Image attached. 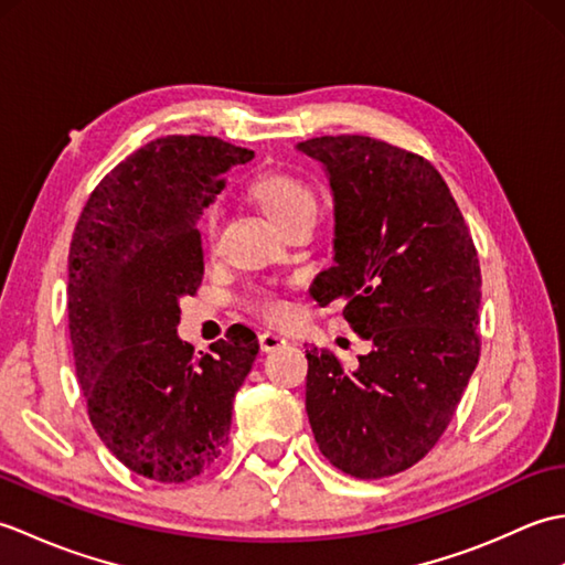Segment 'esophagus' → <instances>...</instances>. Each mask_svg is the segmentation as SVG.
Returning a JSON list of instances; mask_svg holds the SVG:
<instances>
[{"instance_id": "1", "label": "esophagus", "mask_w": 565, "mask_h": 565, "mask_svg": "<svg viewBox=\"0 0 565 565\" xmlns=\"http://www.w3.org/2000/svg\"><path fill=\"white\" fill-rule=\"evenodd\" d=\"M284 344H286V338H281V334L269 332V330L259 334V347H262V352H274V350H281Z\"/></svg>"}]
</instances>
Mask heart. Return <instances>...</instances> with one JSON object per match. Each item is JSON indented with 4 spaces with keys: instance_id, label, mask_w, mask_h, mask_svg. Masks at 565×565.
Here are the masks:
<instances>
[{
    "instance_id": "b5f03b06",
    "label": "heart",
    "mask_w": 565,
    "mask_h": 565,
    "mask_svg": "<svg viewBox=\"0 0 565 565\" xmlns=\"http://www.w3.org/2000/svg\"><path fill=\"white\" fill-rule=\"evenodd\" d=\"M252 194H255L262 211L267 213L276 225H281L284 221H289L303 211H316L313 191H310L301 179L289 174L259 177L255 186H252ZM209 231H215V213H211L209 218ZM259 308L269 318H281L286 313V308L279 301H274V298H262Z\"/></svg>"
}]
</instances>
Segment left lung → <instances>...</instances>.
Masks as SVG:
<instances>
[{"label":"left lung","instance_id":"left-lung-1","mask_svg":"<svg viewBox=\"0 0 565 565\" xmlns=\"http://www.w3.org/2000/svg\"><path fill=\"white\" fill-rule=\"evenodd\" d=\"M296 150L328 177L334 267L310 296L347 303L371 344L356 369L306 350V413L320 451L354 478L401 473L435 447L481 352V267L463 215L427 160L366 136Z\"/></svg>","mask_w":565,"mask_h":565}]
</instances>
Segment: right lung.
I'll return each mask as SVG.
<instances>
[{"instance_id":"obj_1","label":"right lung","mask_w":565,"mask_h":565,"mask_svg":"<svg viewBox=\"0 0 565 565\" xmlns=\"http://www.w3.org/2000/svg\"><path fill=\"white\" fill-rule=\"evenodd\" d=\"M252 158L218 138L150 140L102 179L72 235L70 340L89 419L106 449L150 481L184 483L213 466L259 352L245 326L213 342V354L177 334L179 301L203 276L199 215Z\"/></svg>"}]
</instances>
